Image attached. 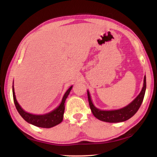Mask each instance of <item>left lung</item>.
<instances>
[{
	"label": "left lung",
	"instance_id": "1",
	"mask_svg": "<svg viewBox=\"0 0 157 157\" xmlns=\"http://www.w3.org/2000/svg\"><path fill=\"white\" fill-rule=\"evenodd\" d=\"M146 88V80L145 76L144 78V85L142 91L135 100L131 102L127 106L121 108V109L119 110H101L95 108L91 100L89 92L87 91V97L89 106H90L93 114L99 120L108 123L123 122V121L129 119L138 110L143 101L144 97Z\"/></svg>",
	"mask_w": 157,
	"mask_h": 157
}]
</instances>
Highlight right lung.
<instances>
[{
  "label": "right lung",
  "mask_w": 157,
  "mask_h": 157,
  "mask_svg": "<svg viewBox=\"0 0 157 157\" xmlns=\"http://www.w3.org/2000/svg\"><path fill=\"white\" fill-rule=\"evenodd\" d=\"M72 88V86H71L65 93V94L62 98V102H61L59 106L57 107L55 110H53L51 113L45 114H33L28 113L22 109L20 104H18L17 100H16L13 85V101L16 109H17L19 114L21 115V117L25 121H27L28 123L38 127L51 128L59 124L63 121V113H64L65 109L64 103L67 97L68 96L70 92L71 91Z\"/></svg>",
  "instance_id": "1"
}]
</instances>
